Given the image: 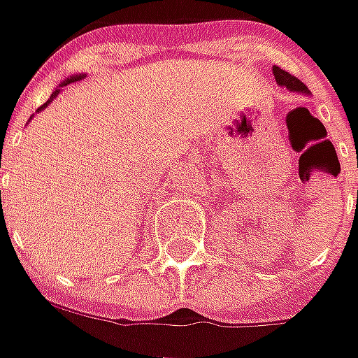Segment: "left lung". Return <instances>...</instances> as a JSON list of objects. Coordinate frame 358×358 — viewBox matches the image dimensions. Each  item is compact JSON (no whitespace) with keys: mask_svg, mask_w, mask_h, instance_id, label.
Returning <instances> with one entry per match:
<instances>
[{"mask_svg":"<svg viewBox=\"0 0 358 358\" xmlns=\"http://www.w3.org/2000/svg\"><path fill=\"white\" fill-rule=\"evenodd\" d=\"M273 75H275V80H278L279 85L287 87L291 91H299V93L305 91V93H307V87L303 85L301 80L297 79V77H293L287 71H283L281 67H278V65H273Z\"/></svg>","mask_w":358,"mask_h":358,"instance_id":"obj_1","label":"left lung"}]
</instances>
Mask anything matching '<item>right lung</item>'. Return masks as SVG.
I'll list each match as a JSON object with an SVG mask.
<instances>
[{
	"label": "right lung",
	"instance_id": "add662e5",
	"mask_svg": "<svg viewBox=\"0 0 358 358\" xmlns=\"http://www.w3.org/2000/svg\"><path fill=\"white\" fill-rule=\"evenodd\" d=\"M79 79H83V77H73V79H67V80H65V83H63V85H61V87H65V85H69V83H75V80H79ZM57 94H59V89H57L55 93L51 94V99H49V101H47V103H45V105L39 106V108H45V106L49 105V103H51V101H53V99H55Z\"/></svg>",
	"mask_w": 358,
	"mask_h": 358
}]
</instances>
